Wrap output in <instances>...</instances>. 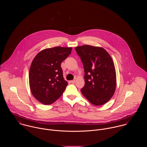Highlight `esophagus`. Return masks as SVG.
Wrapping results in <instances>:
<instances>
[{
  "instance_id": "esophagus-1",
  "label": "esophagus",
  "mask_w": 147,
  "mask_h": 147,
  "mask_svg": "<svg viewBox=\"0 0 147 147\" xmlns=\"http://www.w3.org/2000/svg\"><path fill=\"white\" fill-rule=\"evenodd\" d=\"M76 81V79H74L73 80H72V81H71V83H72V84H74L75 83V82Z\"/></svg>"
}]
</instances>
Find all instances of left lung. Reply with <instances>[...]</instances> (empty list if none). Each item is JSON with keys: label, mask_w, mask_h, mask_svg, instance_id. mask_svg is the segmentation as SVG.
Instances as JSON below:
<instances>
[{"label": "left lung", "mask_w": 147, "mask_h": 147, "mask_svg": "<svg viewBox=\"0 0 147 147\" xmlns=\"http://www.w3.org/2000/svg\"><path fill=\"white\" fill-rule=\"evenodd\" d=\"M84 66L85 85L81 89L93 105H104L116 88V72L111 57L104 49L90 45L75 47Z\"/></svg>", "instance_id": "left-lung-1"}]
</instances>
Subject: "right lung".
<instances>
[{
	"mask_svg": "<svg viewBox=\"0 0 147 147\" xmlns=\"http://www.w3.org/2000/svg\"><path fill=\"white\" fill-rule=\"evenodd\" d=\"M72 47H54L40 51L33 60L29 80L33 96L44 105H50L63 94L68 85L61 64L71 54Z\"/></svg>",
	"mask_w": 147,
	"mask_h": 147,
	"instance_id": "right-lung-1",
	"label": "right lung"
}]
</instances>
